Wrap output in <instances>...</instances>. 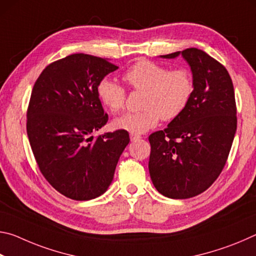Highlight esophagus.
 I'll list each match as a JSON object with an SVG mask.
<instances>
[{
	"instance_id": "34e87169",
	"label": "esophagus",
	"mask_w": 256,
	"mask_h": 256,
	"mask_svg": "<svg viewBox=\"0 0 256 256\" xmlns=\"http://www.w3.org/2000/svg\"><path fill=\"white\" fill-rule=\"evenodd\" d=\"M130 138H131V141H136L138 138H141V136H138V134H130Z\"/></svg>"
}]
</instances>
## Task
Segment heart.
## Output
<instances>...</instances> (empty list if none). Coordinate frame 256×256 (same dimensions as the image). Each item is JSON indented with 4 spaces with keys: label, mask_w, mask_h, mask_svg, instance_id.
I'll list each match as a JSON object with an SVG mask.
<instances>
[{
    "label": "heart",
    "mask_w": 256,
    "mask_h": 256,
    "mask_svg": "<svg viewBox=\"0 0 256 256\" xmlns=\"http://www.w3.org/2000/svg\"><path fill=\"white\" fill-rule=\"evenodd\" d=\"M123 80L134 92H144L141 112H128L116 118L115 128L132 134H141L154 128L159 120H172L188 106L194 94V78L188 68L170 70L149 60H138L123 74ZM97 96L102 106L112 114L125 108L126 90L108 79L99 81Z\"/></svg>",
    "instance_id": "b5f03b06"
}]
</instances>
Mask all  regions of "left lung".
Returning <instances> with one entry per match:
<instances>
[{
	"instance_id": "obj_1",
	"label": "left lung",
	"mask_w": 256,
	"mask_h": 256,
	"mask_svg": "<svg viewBox=\"0 0 256 256\" xmlns=\"http://www.w3.org/2000/svg\"><path fill=\"white\" fill-rule=\"evenodd\" d=\"M180 52L162 55L174 58ZM192 68L194 94L178 118L149 136V172L159 193L190 198L218 178L237 128L232 78L222 63L198 48L182 50Z\"/></svg>"
}]
</instances>
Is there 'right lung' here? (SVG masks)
<instances>
[{
    "instance_id": "obj_1",
    "label": "right lung",
    "mask_w": 256,
    "mask_h": 256,
    "mask_svg": "<svg viewBox=\"0 0 256 256\" xmlns=\"http://www.w3.org/2000/svg\"><path fill=\"white\" fill-rule=\"evenodd\" d=\"M116 68L98 56L72 54L47 66L34 84L27 110L30 146L46 180L72 200L105 192L130 142L124 130L92 136L108 122L97 84Z\"/></svg>"
}]
</instances>
